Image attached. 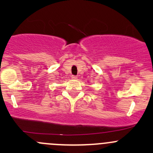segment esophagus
Masks as SVG:
<instances>
[{
    "instance_id": "esophagus-1",
    "label": "esophagus",
    "mask_w": 153,
    "mask_h": 153,
    "mask_svg": "<svg viewBox=\"0 0 153 153\" xmlns=\"http://www.w3.org/2000/svg\"><path fill=\"white\" fill-rule=\"evenodd\" d=\"M72 79L75 80V79H77V78H78V77H77L76 75H72Z\"/></svg>"
}]
</instances>
